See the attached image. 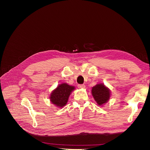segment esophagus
Masks as SVG:
<instances>
[{
    "label": "esophagus",
    "mask_w": 150,
    "mask_h": 150,
    "mask_svg": "<svg viewBox=\"0 0 150 150\" xmlns=\"http://www.w3.org/2000/svg\"><path fill=\"white\" fill-rule=\"evenodd\" d=\"M78 88L82 89V88H85V85L84 84H78Z\"/></svg>",
    "instance_id": "1"
}]
</instances>
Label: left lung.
Wrapping results in <instances>:
<instances>
[{
    "instance_id": "obj_1",
    "label": "left lung",
    "mask_w": 150,
    "mask_h": 150,
    "mask_svg": "<svg viewBox=\"0 0 150 150\" xmlns=\"http://www.w3.org/2000/svg\"><path fill=\"white\" fill-rule=\"evenodd\" d=\"M92 95L97 103L101 106L109 100L110 97V91L104 84H99L92 88Z\"/></svg>"
}]
</instances>
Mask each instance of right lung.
Wrapping results in <instances>:
<instances>
[{"instance_id":"1","label":"right lung","mask_w":150,"mask_h":150,"mask_svg":"<svg viewBox=\"0 0 150 150\" xmlns=\"http://www.w3.org/2000/svg\"><path fill=\"white\" fill-rule=\"evenodd\" d=\"M74 89V86H71L66 83L60 84L51 94V102L57 106L63 107L66 104L70 93Z\"/></svg>"}]
</instances>
